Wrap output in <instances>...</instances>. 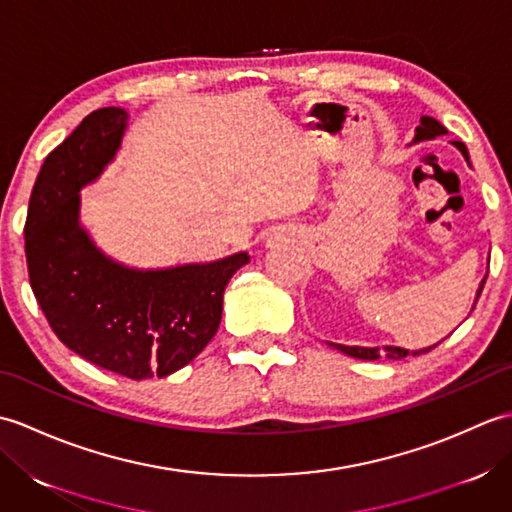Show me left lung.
Returning <instances> with one entry per match:
<instances>
[{
  "mask_svg": "<svg viewBox=\"0 0 512 512\" xmlns=\"http://www.w3.org/2000/svg\"><path fill=\"white\" fill-rule=\"evenodd\" d=\"M444 134H447V127H444L442 123H438L436 118H431V116H422V118H420V125L416 127V136H413V143H418V140H431V138L444 136ZM453 145L462 151L464 160L469 162V151H466L464 143H458V140H453ZM484 284H486V277L482 279L480 290H477L475 303H477V299H480V295H482V288H484ZM475 303H473V308H475ZM328 345H330V347H334V350H339V352L347 354V356L363 358V361H376V358H380V356H387V358H391V361H400V358H405V356H418V354H422V352H429V350H433V347H436L438 343H436V345H431V347H424V350H413V352H409V350H402V347H394V345H385L383 350H380V347L341 345V343H328Z\"/></svg>",
  "mask_w": 512,
  "mask_h": 512,
  "instance_id": "left-lung-1",
  "label": "left lung"
}]
</instances>
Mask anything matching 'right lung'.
<instances>
[{
	"label": "right lung",
	"instance_id": "right-lung-1",
	"mask_svg": "<svg viewBox=\"0 0 512 512\" xmlns=\"http://www.w3.org/2000/svg\"><path fill=\"white\" fill-rule=\"evenodd\" d=\"M129 114L103 107L50 151L30 193L26 262L50 328L85 361L132 380L189 365L222 321L228 281L250 262L132 268L107 257L81 224V189L116 158Z\"/></svg>",
	"mask_w": 512,
	"mask_h": 512
}]
</instances>
